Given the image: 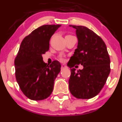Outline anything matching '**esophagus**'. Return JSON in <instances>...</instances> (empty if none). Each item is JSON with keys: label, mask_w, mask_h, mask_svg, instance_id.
<instances>
[{"label": "esophagus", "mask_w": 122, "mask_h": 122, "mask_svg": "<svg viewBox=\"0 0 122 122\" xmlns=\"http://www.w3.org/2000/svg\"><path fill=\"white\" fill-rule=\"evenodd\" d=\"M65 68H67V66H66L65 65H62L61 66V69H65Z\"/></svg>", "instance_id": "1"}]
</instances>
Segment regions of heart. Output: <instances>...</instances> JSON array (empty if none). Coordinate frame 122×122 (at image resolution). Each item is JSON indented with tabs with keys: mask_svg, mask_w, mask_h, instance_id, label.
<instances>
[{
	"mask_svg": "<svg viewBox=\"0 0 122 122\" xmlns=\"http://www.w3.org/2000/svg\"><path fill=\"white\" fill-rule=\"evenodd\" d=\"M59 60H60V61H64L62 57H60V58H59Z\"/></svg>",
	"mask_w": 122,
	"mask_h": 122,
	"instance_id": "obj_1",
	"label": "heart"
}]
</instances>
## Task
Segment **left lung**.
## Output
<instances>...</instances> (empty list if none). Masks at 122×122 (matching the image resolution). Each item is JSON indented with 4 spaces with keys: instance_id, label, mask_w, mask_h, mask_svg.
<instances>
[{
    "instance_id": "8db88e82",
    "label": "left lung",
    "mask_w": 122,
    "mask_h": 122,
    "mask_svg": "<svg viewBox=\"0 0 122 122\" xmlns=\"http://www.w3.org/2000/svg\"><path fill=\"white\" fill-rule=\"evenodd\" d=\"M70 26L76 30L78 39V48L69 61L72 64L68 66L72 68L70 92L77 98L90 99L98 94L106 84L110 72L109 55L104 41L93 31L84 26ZM75 64L84 68L76 71L73 68Z\"/></svg>"
}]
</instances>
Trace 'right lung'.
I'll list each match as a JSON object with an SVG mask.
<instances>
[{
  "label": "right lung",
  "instance_id": "obj_1",
  "mask_svg": "<svg viewBox=\"0 0 122 122\" xmlns=\"http://www.w3.org/2000/svg\"><path fill=\"white\" fill-rule=\"evenodd\" d=\"M61 25H44L23 39L15 59V77L22 92L32 100L49 97L61 65L54 61L50 65L43 61L42 55L49 50L50 38Z\"/></svg>",
  "mask_w": 122,
  "mask_h": 122
}]
</instances>
